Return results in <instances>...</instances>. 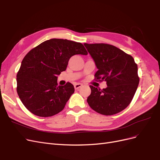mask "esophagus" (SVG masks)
I'll list each match as a JSON object with an SVG mask.
<instances>
[{
	"mask_svg": "<svg viewBox=\"0 0 160 160\" xmlns=\"http://www.w3.org/2000/svg\"><path fill=\"white\" fill-rule=\"evenodd\" d=\"M82 86H83V85L81 84V83H76V84L74 85L75 89H78L79 88H80L81 87H82Z\"/></svg>",
	"mask_w": 160,
	"mask_h": 160,
	"instance_id": "34e87169",
	"label": "esophagus"
}]
</instances>
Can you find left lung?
Returning a JSON list of instances; mask_svg holds the SVG:
<instances>
[{
  "label": "left lung",
  "mask_w": 160,
  "mask_h": 160,
  "mask_svg": "<svg viewBox=\"0 0 160 160\" xmlns=\"http://www.w3.org/2000/svg\"><path fill=\"white\" fill-rule=\"evenodd\" d=\"M98 71L95 80L106 81L105 89L90 85L87 101L96 112L104 115L118 113L132 101L139 85L138 65L133 58L113 45L85 43Z\"/></svg>",
  "instance_id": "obj_1"
}]
</instances>
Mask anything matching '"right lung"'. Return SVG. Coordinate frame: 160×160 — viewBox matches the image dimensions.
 Returning <instances> with one entry per match:
<instances>
[{"instance_id": "obj_1", "label": "right lung", "mask_w": 160, "mask_h": 160, "mask_svg": "<svg viewBox=\"0 0 160 160\" xmlns=\"http://www.w3.org/2000/svg\"><path fill=\"white\" fill-rule=\"evenodd\" d=\"M88 54L81 42L61 38H51L31 49L17 75V91L25 107L39 117L61 112L75 89L69 82L58 85L57 75L66 70L72 56Z\"/></svg>"}]
</instances>
